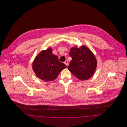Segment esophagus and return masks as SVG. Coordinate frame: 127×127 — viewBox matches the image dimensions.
Listing matches in <instances>:
<instances>
[{
  "instance_id": "esophagus-1",
  "label": "esophagus",
  "mask_w": 127,
  "mask_h": 127,
  "mask_svg": "<svg viewBox=\"0 0 127 127\" xmlns=\"http://www.w3.org/2000/svg\"><path fill=\"white\" fill-rule=\"evenodd\" d=\"M64 64H65V65L67 66L68 65V62L67 61H65L64 62Z\"/></svg>"
}]
</instances>
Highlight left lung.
I'll use <instances>...</instances> for the list:
<instances>
[{
  "label": "left lung",
  "mask_w": 127,
  "mask_h": 127,
  "mask_svg": "<svg viewBox=\"0 0 127 127\" xmlns=\"http://www.w3.org/2000/svg\"><path fill=\"white\" fill-rule=\"evenodd\" d=\"M69 55L72 60L68 66V70L80 80L91 78L97 66L96 58L91 50L85 45L80 48L73 47Z\"/></svg>",
  "instance_id": "8db88e82"
}]
</instances>
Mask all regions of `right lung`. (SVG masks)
<instances>
[{
	"instance_id": "right-lung-1",
	"label": "right lung",
	"mask_w": 127,
	"mask_h": 127,
	"mask_svg": "<svg viewBox=\"0 0 127 127\" xmlns=\"http://www.w3.org/2000/svg\"><path fill=\"white\" fill-rule=\"evenodd\" d=\"M66 67L65 64L59 61L57 56L52 54L51 48L41 51L35 58L32 65L37 77L45 82L56 79Z\"/></svg>"
}]
</instances>
